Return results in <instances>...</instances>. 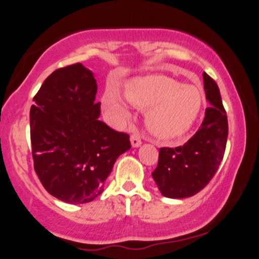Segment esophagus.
<instances>
[{
  "label": "esophagus",
  "instance_id": "obj_1",
  "mask_svg": "<svg viewBox=\"0 0 259 259\" xmlns=\"http://www.w3.org/2000/svg\"><path fill=\"white\" fill-rule=\"evenodd\" d=\"M130 141H132L133 147L141 146V138H140L139 134H133V135L130 136Z\"/></svg>",
  "mask_w": 259,
  "mask_h": 259
}]
</instances>
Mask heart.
I'll return each instance as SVG.
<instances>
[{
  "label": "heart",
  "instance_id": "1",
  "mask_svg": "<svg viewBox=\"0 0 259 259\" xmlns=\"http://www.w3.org/2000/svg\"><path fill=\"white\" fill-rule=\"evenodd\" d=\"M124 96L136 108L147 109L146 125L150 133L160 140H173L186 134L202 107V92L197 86L181 85L164 75L133 79L124 89ZM102 106L118 124L132 117L125 101L112 89L103 94Z\"/></svg>",
  "mask_w": 259,
  "mask_h": 259
}]
</instances>
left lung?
<instances>
[{
	"label": "left lung",
	"mask_w": 259,
	"mask_h": 259,
	"mask_svg": "<svg viewBox=\"0 0 259 259\" xmlns=\"http://www.w3.org/2000/svg\"><path fill=\"white\" fill-rule=\"evenodd\" d=\"M206 99L209 102L201 127L183 146L159 150L152 178L160 194L185 198L200 192L214 177L224 157L228 118L217 82L203 73Z\"/></svg>",
	"instance_id": "8db88e82"
}]
</instances>
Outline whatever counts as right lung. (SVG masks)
<instances>
[{
    "label": "right lung",
    "mask_w": 259,
    "mask_h": 259,
    "mask_svg": "<svg viewBox=\"0 0 259 259\" xmlns=\"http://www.w3.org/2000/svg\"><path fill=\"white\" fill-rule=\"evenodd\" d=\"M94 74L81 63L55 70L30 108L34 168L49 194L67 203L100 196L115 160L132 148L129 135L99 120Z\"/></svg>",
    "instance_id": "obj_1"
}]
</instances>
